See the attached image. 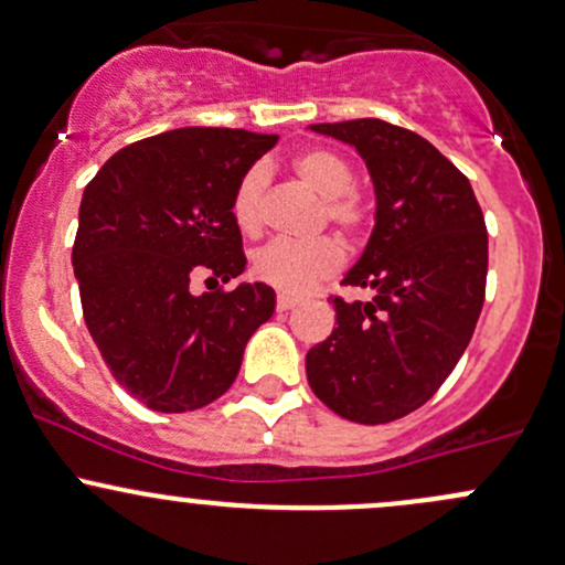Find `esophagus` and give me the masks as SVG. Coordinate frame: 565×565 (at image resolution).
<instances>
[{"label": "esophagus", "mask_w": 565, "mask_h": 565, "mask_svg": "<svg viewBox=\"0 0 565 565\" xmlns=\"http://www.w3.org/2000/svg\"><path fill=\"white\" fill-rule=\"evenodd\" d=\"M296 305H299V299H294V296H277V309H280V312H288V309H294Z\"/></svg>", "instance_id": "obj_1"}]
</instances>
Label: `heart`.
I'll list each match as a JSON object with an SVG mask.
<instances>
[{"label":"heart","instance_id":"obj_1","mask_svg":"<svg viewBox=\"0 0 565 565\" xmlns=\"http://www.w3.org/2000/svg\"><path fill=\"white\" fill-rule=\"evenodd\" d=\"M294 172L318 196L329 199L326 202V215H329L331 223H337L344 232L361 228L366 210H363L361 199L353 193V167L342 156L323 148L305 150V153H299L294 159ZM264 169H250L242 178L239 188H236L232 215L239 232L258 234L260 221H264ZM342 260L344 253L339 247V242L326 239V236L312 242L275 239L256 250V256H253V271H256L258 280L269 282L271 288L299 296L307 294L315 282L337 275Z\"/></svg>","mask_w":565,"mask_h":565}]
</instances>
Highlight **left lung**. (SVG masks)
Returning <instances> with one entry per match:
<instances>
[{
	"label": "left lung",
	"mask_w": 565,
	"mask_h": 565,
	"mask_svg": "<svg viewBox=\"0 0 565 565\" xmlns=\"http://www.w3.org/2000/svg\"><path fill=\"white\" fill-rule=\"evenodd\" d=\"M355 148L374 185V228L344 285L369 301L333 299L337 329L307 353L315 396L377 426L436 393L469 348L484 301L488 232L471 183L428 139L380 118L312 124Z\"/></svg>",
	"instance_id": "1"
}]
</instances>
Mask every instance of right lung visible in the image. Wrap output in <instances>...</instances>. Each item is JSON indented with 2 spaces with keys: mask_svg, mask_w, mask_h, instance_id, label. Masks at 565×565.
<instances>
[{
  "mask_svg": "<svg viewBox=\"0 0 565 565\" xmlns=\"http://www.w3.org/2000/svg\"><path fill=\"white\" fill-rule=\"evenodd\" d=\"M277 135L188 126L118 150L83 191L72 266L113 377L156 412L202 409L232 387L275 312L266 282L193 294L245 271L232 204Z\"/></svg>",
  "mask_w": 565,
  "mask_h": 565,
  "instance_id": "obj_1",
  "label": "right lung"
}]
</instances>
